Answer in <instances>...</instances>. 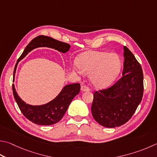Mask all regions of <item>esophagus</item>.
Returning <instances> with one entry per match:
<instances>
[{
	"mask_svg": "<svg viewBox=\"0 0 157 157\" xmlns=\"http://www.w3.org/2000/svg\"><path fill=\"white\" fill-rule=\"evenodd\" d=\"M81 90L82 91H89L90 88L86 85H83V86H81Z\"/></svg>",
	"mask_w": 157,
	"mask_h": 157,
	"instance_id": "1",
	"label": "esophagus"
}]
</instances>
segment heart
<instances>
[{"label":"heart","mask_w":157,"mask_h":157,"mask_svg":"<svg viewBox=\"0 0 157 157\" xmlns=\"http://www.w3.org/2000/svg\"><path fill=\"white\" fill-rule=\"evenodd\" d=\"M77 64L82 73L90 75L93 85L102 88L112 82L119 73L121 61L116 53L90 51L78 57Z\"/></svg>","instance_id":"1"}]
</instances>
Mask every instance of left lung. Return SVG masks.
<instances>
[{
    "label": "left lung",
    "mask_w": 157,
    "mask_h": 157,
    "mask_svg": "<svg viewBox=\"0 0 157 157\" xmlns=\"http://www.w3.org/2000/svg\"><path fill=\"white\" fill-rule=\"evenodd\" d=\"M122 77L112 86L94 92L91 112L95 120L107 128L120 126L135 113L144 95V73L133 53L124 47Z\"/></svg>",
    "instance_id": "left-lung-1"
}]
</instances>
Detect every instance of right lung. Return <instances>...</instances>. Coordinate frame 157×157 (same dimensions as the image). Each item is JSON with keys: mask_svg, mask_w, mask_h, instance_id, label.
Listing matches in <instances>:
<instances>
[{"mask_svg": "<svg viewBox=\"0 0 157 157\" xmlns=\"http://www.w3.org/2000/svg\"><path fill=\"white\" fill-rule=\"evenodd\" d=\"M41 47H50L65 53L70 49L71 45L49 36H38L33 38L26 47L16 64L31 50ZM16 66L17 64L14 68L13 75L16 73ZM12 90L14 99L25 117L36 124L47 126L58 123L63 117L71 101L80 90V84L76 83L67 85L55 99L42 106H31L25 104L18 97L13 84Z\"/></svg>", "mask_w": 157, "mask_h": 157, "instance_id": "add662e5", "label": "right lung"}]
</instances>
